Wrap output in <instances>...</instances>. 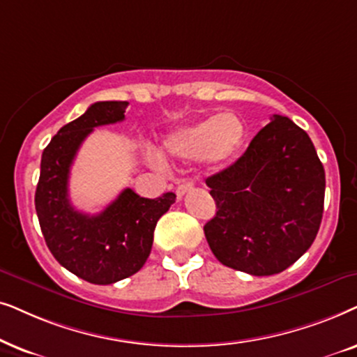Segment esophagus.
<instances>
[{"instance_id":"34e87169","label":"esophagus","mask_w":357,"mask_h":357,"mask_svg":"<svg viewBox=\"0 0 357 357\" xmlns=\"http://www.w3.org/2000/svg\"><path fill=\"white\" fill-rule=\"evenodd\" d=\"M194 188V183L192 181H184L178 186V189H176V196H178V199H181L184 194L191 191V189Z\"/></svg>"}]
</instances>
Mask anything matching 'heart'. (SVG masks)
Listing matches in <instances>:
<instances>
[{
	"label": "heart",
	"instance_id": "heart-1",
	"mask_svg": "<svg viewBox=\"0 0 357 357\" xmlns=\"http://www.w3.org/2000/svg\"><path fill=\"white\" fill-rule=\"evenodd\" d=\"M243 137V123L231 114H223L174 130L163 140L161 151L174 158L204 156L211 163H223L240 149Z\"/></svg>",
	"mask_w": 357,
	"mask_h": 357
}]
</instances>
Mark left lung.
Listing matches in <instances>:
<instances>
[{
    "label": "left lung",
    "mask_w": 357,
    "mask_h": 357,
    "mask_svg": "<svg viewBox=\"0 0 357 357\" xmlns=\"http://www.w3.org/2000/svg\"><path fill=\"white\" fill-rule=\"evenodd\" d=\"M206 184L217 213L204 234L228 268L253 275L282 273L315 240L325 169L310 137L289 117L274 114L245 153Z\"/></svg>",
    "instance_id": "1"
}]
</instances>
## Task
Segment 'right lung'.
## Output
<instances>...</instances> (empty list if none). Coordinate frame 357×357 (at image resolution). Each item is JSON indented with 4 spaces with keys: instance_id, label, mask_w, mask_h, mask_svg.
<instances>
[{
    "instance_id": "1",
    "label": "right lung",
    "mask_w": 357,
    "mask_h": 357,
    "mask_svg": "<svg viewBox=\"0 0 357 357\" xmlns=\"http://www.w3.org/2000/svg\"><path fill=\"white\" fill-rule=\"evenodd\" d=\"M127 106V101L94 102L61 127L42 153L36 189V212L50 253L70 273L99 286L142 269L153 245L156 222L176 201L174 192L146 199L127 188L96 215L71 206L70 168L83 140L94 127L123 121Z\"/></svg>"
}]
</instances>
